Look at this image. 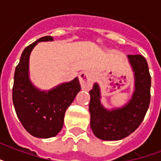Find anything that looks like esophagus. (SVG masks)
<instances>
[{"instance_id":"esophagus-1","label":"esophagus","mask_w":161,"mask_h":161,"mask_svg":"<svg viewBox=\"0 0 161 161\" xmlns=\"http://www.w3.org/2000/svg\"><path fill=\"white\" fill-rule=\"evenodd\" d=\"M79 81L81 87L84 89H89L92 87L93 82V75L90 71H83L79 74Z\"/></svg>"}]
</instances>
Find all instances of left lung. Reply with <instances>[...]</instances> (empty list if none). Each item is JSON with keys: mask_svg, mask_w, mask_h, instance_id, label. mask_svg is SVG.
<instances>
[{"mask_svg": "<svg viewBox=\"0 0 161 161\" xmlns=\"http://www.w3.org/2000/svg\"><path fill=\"white\" fill-rule=\"evenodd\" d=\"M135 76V91L121 108L106 109L101 103L100 88L94 83L89 91L90 126L96 137L103 140H119L132 134L142 123L150 102L151 77L142 55H128Z\"/></svg>", "mask_w": 161, "mask_h": 161, "instance_id": "left-lung-1", "label": "left lung"}]
</instances>
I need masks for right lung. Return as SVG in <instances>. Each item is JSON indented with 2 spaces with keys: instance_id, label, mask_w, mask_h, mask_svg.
Instances as JSON below:
<instances>
[{
  "instance_id": "add662e5",
  "label": "right lung",
  "mask_w": 161,
  "mask_h": 161,
  "mask_svg": "<svg viewBox=\"0 0 161 161\" xmlns=\"http://www.w3.org/2000/svg\"><path fill=\"white\" fill-rule=\"evenodd\" d=\"M53 41V36L39 38L24 49L14 74L12 100L16 115L25 130L34 137H54L63 125L67 108L80 91L78 78L48 91H42L29 78V58L40 42Z\"/></svg>"
}]
</instances>
